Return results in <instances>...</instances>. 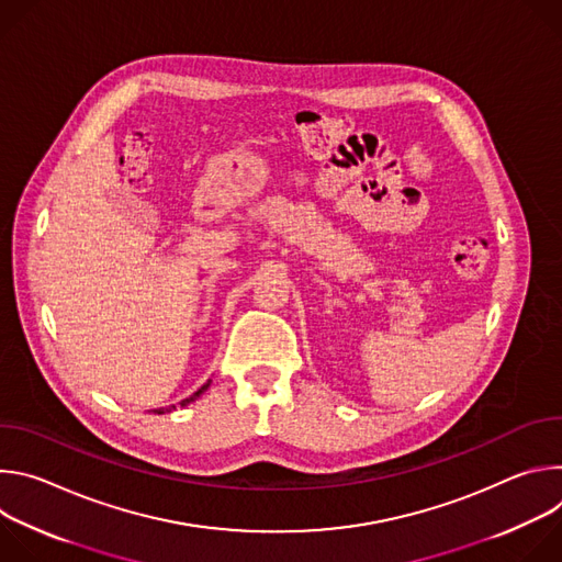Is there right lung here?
I'll return each instance as SVG.
<instances>
[{
	"mask_svg": "<svg viewBox=\"0 0 562 562\" xmlns=\"http://www.w3.org/2000/svg\"><path fill=\"white\" fill-rule=\"evenodd\" d=\"M209 386H211V380H209L206 384H202V386H200V389H198V391H195L193 395L184 397V400H182V403H180V407H187V405H191V403H193V400H198V397H200V395H202V393H204V391H206ZM173 409H176V405H171V407H159V409H153L150 414H157V416H162V414H171Z\"/></svg>",
	"mask_w": 562,
	"mask_h": 562,
	"instance_id": "obj_1",
	"label": "right lung"
}]
</instances>
